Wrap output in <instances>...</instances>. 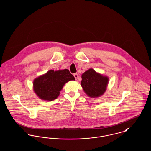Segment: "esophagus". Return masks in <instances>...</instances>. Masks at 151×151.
<instances>
[{"instance_id": "1", "label": "esophagus", "mask_w": 151, "mask_h": 151, "mask_svg": "<svg viewBox=\"0 0 151 151\" xmlns=\"http://www.w3.org/2000/svg\"><path fill=\"white\" fill-rule=\"evenodd\" d=\"M73 76L75 77V78L76 80H77L78 78H79V75H78V73H74V74H73Z\"/></svg>"}]
</instances>
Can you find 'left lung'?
<instances>
[{"label":"left lung","mask_w":151,"mask_h":151,"mask_svg":"<svg viewBox=\"0 0 151 151\" xmlns=\"http://www.w3.org/2000/svg\"><path fill=\"white\" fill-rule=\"evenodd\" d=\"M81 86L87 96L91 98H97L106 91L109 78L90 68L81 75Z\"/></svg>","instance_id":"left-lung-1"}]
</instances>
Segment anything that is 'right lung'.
<instances>
[{
  "mask_svg": "<svg viewBox=\"0 0 151 151\" xmlns=\"http://www.w3.org/2000/svg\"><path fill=\"white\" fill-rule=\"evenodd\" d=\"M75 80L74 76L67 69L49 70L33 80V88L36 95L41 100H55L65 84Z\"/></svg>",
  "mask_w": 151,
  "mask_h": 151,
  "instance_id": "1",
  "label": "right lung"
}]
</instances>
